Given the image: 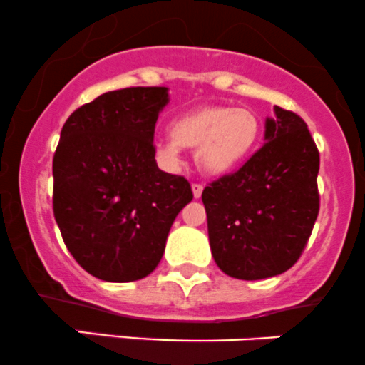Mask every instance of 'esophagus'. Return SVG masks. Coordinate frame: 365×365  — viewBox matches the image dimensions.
<instances>
[{
	"label": "esophagus",
	"instance_id": "1",
	"mask_svg": "<svg viewBox=\"0 0 365 365\" xmlns=\"http://www.w3.org/2000/svg\"><path fill=\"white\" fill-rule=\"evenodd\" d=\"M191 190H193V197L195 198H200L202 191H204V186H202V184H193V186H191Z\"/></svg>",
	"mask_w": 365,
	"mask_h": 365
}]
</instances>
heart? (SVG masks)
<instances>
[{"label": "heart", "instance_id": "1", "mask_svg": "<svg viewBox=\"0 0 365 365\" xmlns=\"http://www.w3.org/2000/svg\"><path fill=\"white\" fill-rule=\"evenodd\" d=\"M260 137L262 121L257 112L204 105L174 119L170 135L156 145V155L175 165L179 149H195V163L204 174L225 175L253 155Z\"/></svg>", "mask_w": 365, "mask_h": 365}]
</instances>
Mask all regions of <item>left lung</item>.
<instances>
[{
  "label": "left lung",
  "mask_w": 365,
  "mask_h": 365,
  "mask_svg": "<svg viewBox=\"0 0 365 365\" xmlns=\"http://www.w3.org/2000/svg\"><path fill=\"white\" fill-rule=\"evenodd\" d=\"M265 144L234 174L205 186L214 262L235 279L283 274L306 247L320 210V153L302 118L274 107Z\"/></svg>",
  "instance_id": "obj_1"
}]
</instances>
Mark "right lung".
I'll use <instances>...</instances> for the list:
<instances>
[{
	"label": "right lung",
	"mask_w": 365,
	"mask_h": 365,
	"mask_svg": "<svg viewBox=\"0 0 365 365\" xmlns=\"http://www.w3.org/2000/svg\"><path fill=\"white\" fill-rule=\"evenodd\" d=\"M167 88H126L78 107L52 160V207L77 264L110 283L149 276L175 216L193 200L182 175L160 170L155 126Z\"/></svg>",
	"instance_id": "obj_1"
}]
</instances>
